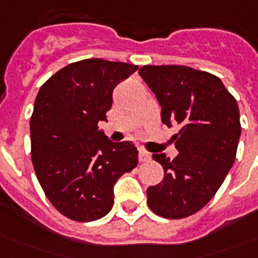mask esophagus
Listing matches in <instances>:
<instances>
[{
  "mask_svg": "<svg viewBox=\"0 0 258 258\" xmlns=\"http://www.w3.org/2000/svg\"><path fill=\"white\" fill-rule=\"evenodd\" d=\"M139 161L141 162H146V161H150V154L145 150H139Z\"/></svg>",
  "mask_w": 258,
  "mask_h": 258,
  "instance_id": "esophagus-1",
  "label": "esophagus"
}]
</instances>
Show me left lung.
Masks as SVG:
<instances>
[{"instance_id":"1","label":"left lung","mask_w":258,"mask_h":258,"mask_svg":"<svg viewBox=\"0 0 258 258\" xmlns=\"http://www.w3.org/2000/svg\"><path fill=\"white\" fill-rule=\"evenodd\" d=\"M141 78L155 93L162 121L176 124L174 159L153 154L165 178L147 188L155 214L178 220L212 200L232 169L240 141V109L224 83L212 74L184 66H145Z\"/></svg>"}]
</instances>
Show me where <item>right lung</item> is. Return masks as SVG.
<instances>
[{"label": "right lung", "mask_w": 258, "mask_h": 258, "mask_svg": "<svg viewBox=\"0 0 258 258\" xmlns=\"http://www.w3.org/2000/svg\"><path fill=\"white\" fill-rule=\"evenodd\" d=\"M137 66L101 58L72 62L46 80L30 117L32 162L50 204L71 220H99L113 206V186L138 166L133 142L113 143L107 121L113 88Z\"/></svg>", "instance_id": "1"}]
</instances>
